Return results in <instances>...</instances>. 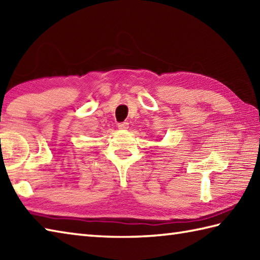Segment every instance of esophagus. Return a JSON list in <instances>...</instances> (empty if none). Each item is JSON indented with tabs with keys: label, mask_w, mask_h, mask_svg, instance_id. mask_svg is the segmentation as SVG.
<instances>
[{
	"label": "esophagus",
	"mask_w": 260,
	"mask_h": 260,
	"mask_svg": "<svg viewBox=\"0 0 260 260\" xmlns=\"http://www.w3.org/2000/svg\"><path fill=\"white\" fill-rule=\"evenodd\" d=\"M117 128L121 129V130H125L129 128V123L128 122H121V123L117 124Z\"/></svg>",
	"instance_id": "1"
}]
</instances>
